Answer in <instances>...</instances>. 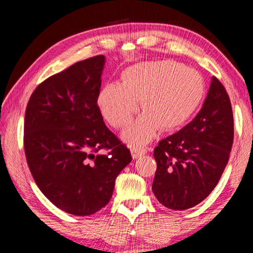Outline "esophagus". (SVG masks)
Returning a JSON list of instances; mask_svg holds the SVG:
<instances>
[{"mask_svg": "<svg viewBox=\"0 0 253 253\" xmlns=\"http://www.w3.org/2000/svg\"><path fill=\"white\" fill-rule=\"evenodd\" d=\"M146 152H147V148H145V147H132L131 148V155H132L133 159H138V158L143 157Z\"/></svg>", "mask_w": 253, "mask_h": 253, "instance_id": "34e87169", "label": "esophagus"}]
</instances>
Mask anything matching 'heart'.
<instances>
[{"label":"heart","instance_id":"1","mask_svg":"<svg viewBox=\"0 0 253 253\" xmlns=\"http://www.w3.org/2000/svg\"><path fill=\"white\" fill-rule=\"evenodd\" d=\"M205 84L196 69L172 60L141 62L124 69L121 84L108 83L98 94V107L107 122L124 127L139 109L145 113L123 132L132 146L147 144L164 131L178 129L196 113Z\"/></svg>","mask_w":253,"mask_h":253}]
</instances>
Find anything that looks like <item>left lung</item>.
Masks as SVG:
<instances>
[{
    "mask_svg": "<svg viewBox=\"0 0 253 253\" xmlns=\"http://www.w3.org/2000/svg\"><path fill=\"white\" fill-rule=\"evenodd\" d=\"M234 140L228 93L212 78L205 102L191 122L162 139L154 150V196L167 209L183 211L202 203L220 181Z\"/></svg>",
    "mask_w": 253,
    "mask_h": 253,
    "instance_id": "obj_1",
    "label": "left lung"
}]
</instances>
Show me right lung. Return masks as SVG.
Wrapping results in <instances>:
<instances>
[{
  "instance_id": "1",
  "label": "right lung",
  "mask_w": 253,
  "mask_h": 253,
  "mask_svg": "<svg viewBox=\"0 0 253 253\" xmlns=\"http://www.w3.org/2000/svg\"><path fill=\"white\" fill-rule=\"evenodd\" d=\"M105 60L98 55L47 78L25 112L24 148L31 174L55 206L77 216L108 204L116 177L132 160L98 107Z\"/></svg>"
}]
</instances>
